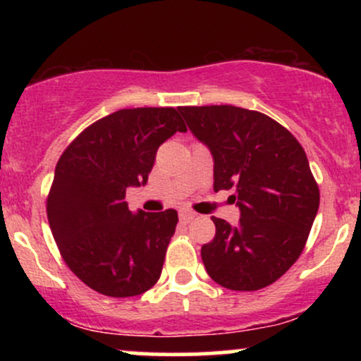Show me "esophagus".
Returning <instances> with one entry per match:
<instances>
[{
    "label": "esophagus",
    "instance_id": "34e87169",
    "mask_svg": "<svg viewBox=\"0 0 361 361\" xmlns=\"http://www.w3.org/2000/svg\"><path fill=\"white\" fill-rule=\"evenodd\" d=\"M195 217H197V214L192 212V210H186V209L180 210V221H181V222L188 224V222H192Z\"/></svg>",
    "mask_w": 361,
    "mask_h": 361
}]
</instances>
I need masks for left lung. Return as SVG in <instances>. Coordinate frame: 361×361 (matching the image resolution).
<instances>
[{
  "label": "left lung",
  "instance_id": "obj_1",
  "mask_svg": "<svg viewBox=\"0 0 361 361\" xmlns=\"http://www.w3.org/2000/svg\"><path fill=\"white\" fill-rule=\"evenodd\" d=\"M214 157V190L231 195L241 219L212 217L215 238L202 261L215 283L252 292L299 259L319 209V186L299 140L279 122L233 105L180 106Z\"/></svg>",
  "mask_w": 361,
  "mask_h": 361
}]
</instances>
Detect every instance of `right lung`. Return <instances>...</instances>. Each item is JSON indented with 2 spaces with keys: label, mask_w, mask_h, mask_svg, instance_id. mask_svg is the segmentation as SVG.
<instances>
[{
  "label": "right lung",
  "mask_w": 361,
  "mask_h": 361,
  "mask_svg": "<svg viewBox=\"0 0 361 361\" xmlns=\"http://www.w3.org/2000/svg\"><path fill=\"white\" fill-rule=\"evenodd\" d=\"M186 132L178 110L123 109L81 132L57 161L47 219L62 259L90 288L134 297L154 287L178 214H132L128 186L147 183L157 147Z\"/></svg>",
  "instance_id": "obj_1"
}]
</instances>
